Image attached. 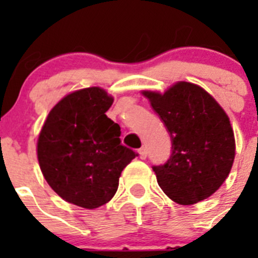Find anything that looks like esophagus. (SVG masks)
Segmentation results:
<instances>
[{"label":"esophagus","mask_w":258,"mask_h":258,"mask_svg":"<svg viewBox=\"0 0 258 258\" xmlns=\"http://www.w3.org/2000/svg\"><path fill=\"white\" fill-rule=\"evenodd\" d=\"M138 154H140V157L142 160H145L146 157H147V149L146 147H142V149L138 150Z\"/></svg>","instance_id":"34e87169"}]
</instances>
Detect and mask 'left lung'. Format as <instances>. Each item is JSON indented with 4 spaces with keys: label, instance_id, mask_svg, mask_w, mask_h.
Instances as JSON below:
<instances>
[{
    "label": "left lung",
    "instance_id": "1",
    "mask_svg": "<svg viewBox=\"0 0 258 258\" xmlns=\"http://www.w3.org/2000/svg\"><path fill=\"white\" fill-rule=\"evenodd\" d=\"M143 95L172 138L169 159L152 166L161 190L182 206L209 198L227 178L235 157V138L226 112L204 89L184 81L164 94Z\"/></svg>",
    "mask_w": 258,
    "mask_h": 258
}]
</instances>
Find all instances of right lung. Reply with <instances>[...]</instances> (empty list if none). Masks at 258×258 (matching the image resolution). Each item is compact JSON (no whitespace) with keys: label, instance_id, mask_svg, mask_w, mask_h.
<instances>
[{"label":"right lung","instance_id":"right-lung-1","mask_svg":"<svg viewBox=\"0 0 258 258\" xmlns=\"http://www.w3.org/2000/svg\"><path fill=\"white\" fill-rule=\"evenodd\" d=\"M113 98L101 88L66 95L47 115L37 141L41 172L61 199L94 209L112 199L122 169L138 156L121 145L107 117Z\"/></svg>","mask_w":258,"mask_h":258}]
</instances>
